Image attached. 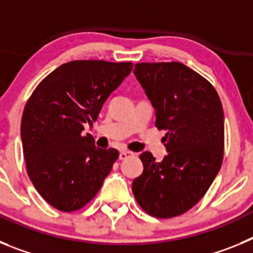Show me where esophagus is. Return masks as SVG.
Here are the masks:
<instances>
[{"label": "esophagus", "mask_w": 253, "mask_h": 253, "mask_svg": "<svg viewBox=\"0 0 253 253\" xmlns=\"http://www.w3.org/2000/svg\"><path fill=\"white\" fill-rule=\"evenodd\" d=\"M131 156H133V152H129V151H123V152H120V154H119V158H120V160H126V158L131 157Z\"/></svg>", "instance_id": "esophagus-1"}]
</instances>
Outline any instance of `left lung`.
Listing matches in <instances>:
<instances>
[{
    "label": "left lung",
    "mask_w": 253,
    "mask_h": 253,
    "mask_svg": "<svg viewBox=\"0 0 253 253\" xmlns=\"http://www.w3.org/2000/svg\"><path fill=\"white\" fill-rule=\"evenodd\" d=\"M134 75L156 109V126L167 130V156H139L143 172L134 198L146 213L167 219L186 213L218 175L224 152V115L208 80L178 62L137 63Z\"/></svg>",
    "instance_id": "obj_1"
}]
</instances>
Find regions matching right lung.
Returning a JSON list of instances; mask_svg holds the SVG:
<instances>
[{"label":"right lung","instance_id":"obj_1","mask_svg":"<svg viewBox=\"0 0 253 253\" xmlns=\"http://www.w3.org/2000/svg\"><path fill=\"white\" fill-rule=\"evenodd\" d=\"M131 68V62L73 60L49 73L29 97L21 119L26 171L55 209L71 213L90 203L119 157L82 131Z\"/></svg>","mask_w":253,"mask_h":253}]
</instances>
